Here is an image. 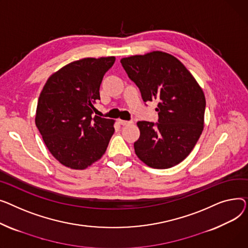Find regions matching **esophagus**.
Listing matches in <instances>:
<instances>
[{"label": "esophagus", "instance_id": "esophagus-1", "mask_svg": "<svg viewBox=\"0 0 248 248\" xmlns=\"http://www.w3.org/2000/svg\"><path fill=\"white\" fill-rule=\"evenodd\" d=\"M118 122H119L121 125H123V126H127V125L133 124V121H132V120L127 121V120H121V119H119V120H118Z\"/></svg>", "mask_w": 248, "mask_h": 248}]
</instances>
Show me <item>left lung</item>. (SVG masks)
Wrapping results in <instances>:
<instances>
[{
	"mask_svg": "<svg viewBox=\"0 0 248 248\" xmlns=\"http://www.w3.org/2000/svg\"><path fill=\"white\" fill-rule=\"evenodd\" d=\"M144 102L157 100L158 123L139 121L135 153L146 165L167 169L190 154L204 128L206 101L201 87L174 56L153 51L121 59Z\"/></svg>",
	"mask_w": 248,
	"mask_h": 248,
	"instance_id": "8db88e82",
	"label": "left lung"
}]
</instances>
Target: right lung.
Instances as JSON below:
<instances>
[{
  "instance_id": "obj_1",
  "label": "right lung",
  "mask_w": 248,
  "mask_h": 248,
  "mask_svg": "<svg viewBox=\"0 0 248 248\" xmlns=\"http://www.w3.org/2000/svg\"><path fill=\"white\" fill-rule=\"evenodd\" d=\"M115 57L84 58L55 72L40 94L35 123L44 143L62 165L83 170L103 156L114 120L92 117L100 85Z\"/></svg>"
}]
</instances>
